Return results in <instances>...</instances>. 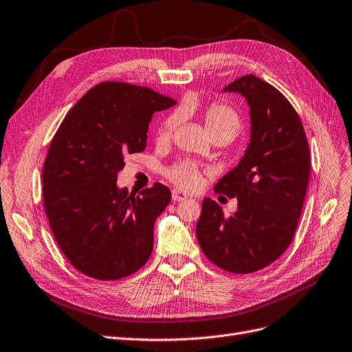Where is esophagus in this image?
Here are the masks:
<instances>
[{
	"label": "esophagus",
	"mask_w": 352,
	"mask_h": 352,
	"mask_svg": "<svg viewBox=\"0 0 352 352\" xmlns=\"http://www.w3.org/2000/svg\"><path fill=\"white\" fill-rule=\"evenodd\" d=\"M187 194L184 192V191H181V190H173V200L174 201H184V200H187Z\"/></svg>",
	"instance_id": "1"
}]
</instances>
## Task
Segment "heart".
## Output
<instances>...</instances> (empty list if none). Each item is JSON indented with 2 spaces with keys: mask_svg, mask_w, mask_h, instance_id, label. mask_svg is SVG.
Instances as JSON below:
<instances>
[{
  "mask_svg": "<svg viewBox=\"0 0 352 352\" xmlns=\"http://www.w3.org/2000/svg\"><path fill=\"white\" fill-rule=\"evenodd\" d=\"M181 115L178 112L171 113L165 119L160 129V140H168L173 135L174 129L179 124ZM203 122L211 138L226 136L228 141H233L241 129V120L237 112L227 104L211 103L203 112ZM165 177L173 184L182 190H195L200 187L203 181V171L192 161H179L165 171Z\"/></svg>",
  "mask_w": 352,
  "mask_h": 352,
  "instance_id": "heart-1",
  "label": "heart"
}]
</instances>
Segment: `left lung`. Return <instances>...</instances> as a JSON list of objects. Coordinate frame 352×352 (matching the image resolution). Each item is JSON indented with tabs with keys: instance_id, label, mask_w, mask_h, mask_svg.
<instances>
[{
	"instance_id": "obj_1",
	"label": "left lung",
	"mask_w": 352,
	"mask_h": 352,
	"mask_svg": "<svg viewBox=\"0 0 352 352\" xmlns=\"http://www.w3.org/2000/svg\"><path fill=\"white\" fill-rule=\"evenodd\" d=\"M246 98L252 136L239 165L214 187L237 198L224 216L204 198L197 240L214 265L232 273H253L276 261L296 232L309 181L311 157L299 115L280 91L254 74L224 87Z\"/></svg>"
}]
</instances>
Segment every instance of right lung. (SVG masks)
I'll return each instance as SVG.
<instances>
[{
    "label": "right lung",
    "mask_w": 352,
    "mask_h": 352,
    "mask_svg": "<svg viewBox=\"0 0 352 352\" xmlns=\"http://www.w3.org/2000/svg\"><path fill=\"white\" fill-rule=\"evenodd\" d=\"M175 103L149 87L102 82L54 133L43 166L44 210L58 248L86 276L118 280L148 262L171 191L155 182L133 194L116 179L125 155L145 149L154 112Z\"/></svg>",
    "instance_id": "right-lung-1"
}]
</instances>
